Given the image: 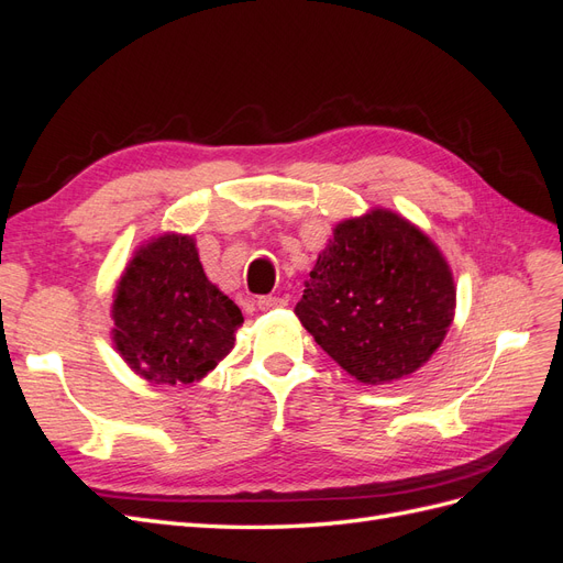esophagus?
Masks as SVG:
<instances>
[{
    "label": "esophagus",
    "instance_id": "34e87169",
    "mask_svg": "<svg viewBox=\"0 0 563 563\" xmlns=\"http://www.w3.org/2000/svg\"><path fill=\"white\" fill-rule=\"evenodd\" d=\"M279 308H286V298H279V296H261L258 298V310H263V312L279 310Z\"/></svg>",
    "mask_w": 563,
    "mask_h": 563
}]
</instances>
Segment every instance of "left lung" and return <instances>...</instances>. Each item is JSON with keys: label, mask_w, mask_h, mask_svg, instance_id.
I'll list each match as a JSON object with an SVG mask.
<instances>
[{"label": "left lung", "mask_w": 563, "mask_h": 563, "mask_svg": "<svg viewBox=\"0 0 563 563\" xmlns=\"http://www.w3.org/2000/svg\"><path fill=\"white\" fill-rule=\"evenodd\" d=\"M453 308V277L437 246L378 209L335 228L294 312L350 376L380 385L430 360Z\"/></svg>", "instance_id": "8db88e82"}]
</instances>
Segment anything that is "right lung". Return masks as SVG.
Here are the masks:
<instances>
[{
    "mask_svg": "<svg viewBox=\"0 0 563 563\" xmlns=\"http://www.w3.org/2000/svg\"><path fill=\"white\" fill-rule=\"evenodd\" d=\"M114 345L157 385L201 380L234 345L242 310L203 275L192 236L166 234L139 251L119 282Z\"/></svg>",
    "mask_w": 563,
    "mask_h": 563,
    "instance_id": "obj_1",
    "label": "right lung"
}]
</instances>
